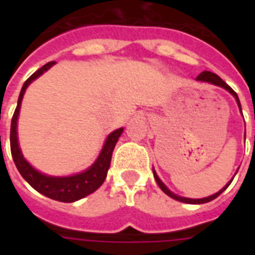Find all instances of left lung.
I'll use <instances>...</instances> for the list:
<instances>
[{
    "label": "left lung",
    "mask_w": 255,
    "mask_h": 255,
    "mask_svg": "<svg viewBox=\"0 0 255 255\" xmlns=\"http://www.w3.org/2000/svg\"><path fill=\"white\" fill-rule=\"evenodd\" d=\"M196 79H197V81H200V82H208V83H212V85L220 86V87H224V88H225V90H228V91H229L230 94H232V95H233L234 98H236V100H237V103H238V107H240V110H241V103H240V99H238L237 94L234 92V90L232 87H230V86L226 85L225 82L222 81L221 78L218 77V75H216V74H213V73H210V71H204V73L200 74V75H198V77L196 78ZM153 176H155V180H156V182H157V185L160 186V189L163 190L164 193L168 194L169 197L174 198V200H177V201L186 202V204H205V202L212 201V200H214V198H217L218 196H220V194H221L222 192H224V190H225L226 188H228V186L230 185V182H232V181L228 182V185L224 186V188H222V189L220 190V192H217V193H214L213 196H209V197H205V198H198V200H193V198L180 197V196H176V194H174V193H172V192H170V190L168 189L167 186L164 185L163 182H161V180H160V178L157 177V174H156L155 170H153Z\"/></svg>",
    "instance_id": "8db88e82"
}]
</instances>
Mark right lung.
<instances>
[{
	"label": "right lung",
	"mask_w": 255,
	"mask_h": 255,
	"mask_svg": "<svg viewBox=\"0 0 255 255\" xmlns=\"http://www.w3.org/2000/svg\"><path fill=\"white\" fill-rule=\"evenodd\" d=\"M55 62H49L45 66H42L41 69L37 70L27 81L23 83L18 98V104L15 111H14L13 119H11V127H10V149H11V156H13L14 164L17 167L18 172L21 176L25 178L26 181L29 182L30 185L33 186L34 189L42 193L43 196L57 201L62 202H74L77 200L86 197L92 192H95L99 188L103 181L107 177L108 168L111 164V157L114 148L116 145V141L119 139V136L123 132V128L116 129L104 143V147L100 152L99 157L95 163L92 164L91 168L87 170L82 172L79 174H74L69 177H51V176H46V174L39 173L38 170L34 169L30 165L21 153V149L18 147V139H17V119L18 114H19V108H21V102L23 98L27 86L37 79L39 75L45 73L46 70H49Z\"/></svg>",
	"instance_id": "1"
}]
</instances>
